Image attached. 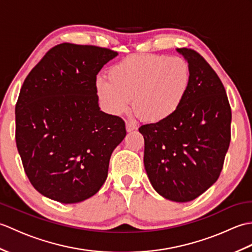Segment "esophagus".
<instances>
[{
	"instance_id": "obj_1",
	"label": "esophagus",
	"mask_w": 252,
	"mask_h": 252,
	"mask_svg": "<svg viewBox=\"0 0 252 252\" xmlns=\"http://www.w3.org/2000/svg\"><path fill=\"white\" fill-rule=\"evenodd\" d=\"M126 131L127 132H132V131H134L136 129V126L134 125V123L130 122V121H127L126 123Z\"/></svg>"
}]
</instances>
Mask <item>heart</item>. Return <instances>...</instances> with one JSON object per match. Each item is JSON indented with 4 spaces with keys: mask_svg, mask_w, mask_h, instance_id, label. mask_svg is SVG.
<instances>
[{
    "mask_svg": "<svg viewBox=\"0 0 252 252\" xmlns=\"http://www.w3.org/2000/svg\"><path fill=\"white\" fill-rule=\"evenodd\" d=\"M190 83V68L182 57L134 55L108 70V80H96V94L105 109L120 115L133 109L146 122L170 119L183 104Z\"/></svg>",
    "mask_w": 252,
    "mask_h": 252,
    "instance_id": "1",
    "label": "heart"
}]
</instances>
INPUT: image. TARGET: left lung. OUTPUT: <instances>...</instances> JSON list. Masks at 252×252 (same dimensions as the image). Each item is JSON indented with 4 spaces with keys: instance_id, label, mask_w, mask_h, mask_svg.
Instances as JSON below:
<instances>
[{
    "instance_id": "left-lung-1",
    "label": "left lung",
    "mask_w": 252,
    "mask_h": 252,
    "mask_svg": "<svg viewBox=\"0 0 252 252\" xmlns=\"http://www.w3.org/2000/svg\"><path fill=\"white\" fill-rule=\"evenodd\" d=\"M190 83L180 109L163 122L144 125V165L157 192L186 202L219 179L231 142L232 109L222 81L199 53L178 49Z\"/></svg>"
}]
</instances>
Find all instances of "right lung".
<instances>
[{"instance_id": "1", "label": "right lung", "mask_w": 252, "mask_h": 252, "mask_svg": "<svg viewBox=\"0 0 252 252\" xmlns=\"http://www.w3.org/2000/svg\"><path fill=\"white\" fill-rule=\"evenodd\" d=\"M118 53L58 44L32 68L15 107L16 145L30 183L63 203L92 197L125 138L120 117L99 110L96 76Z\"/></svg>"}]
</instances>
